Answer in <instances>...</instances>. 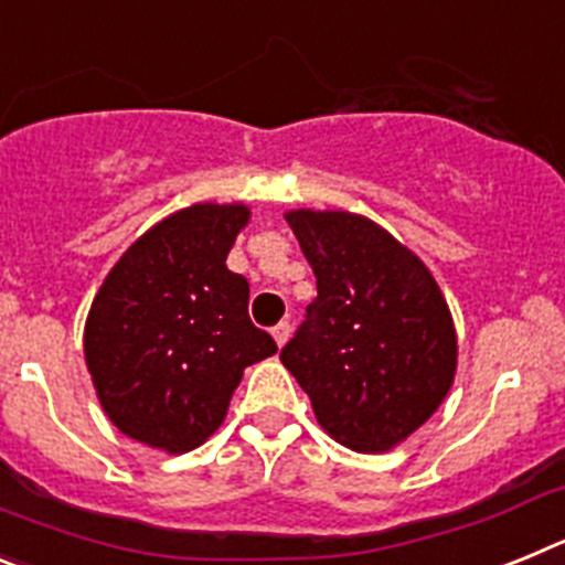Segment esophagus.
<instances>
[{
  "instance_id": "1",
  "label": "esophagus",
  "mask_w": 565,
  "mask_h": 565,
  "mask_svg": "<svg viewBox=\"0 0 565 565\" xmlns=\"http://www.w3.org/2000/svg\"><path fill=\"white\" fill-rule=\"evenodd\" d=\"M271 337H274V342L282 348V344L288 342V337H291V326H288V322H279V326L271 328Z\"/></svg>"
}]
</instances>
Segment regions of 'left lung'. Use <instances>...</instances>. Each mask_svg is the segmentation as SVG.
<instances>
[{"label":"left lung","mask_w":565,"mask_h":565,"mask_svg":"<svg viewBox=\"0 0 565 565\" xmlns=\"http://www.w3.org/2000/svg\"><path fill=\"white\" fill-rule=\"evenodd\" d=\"M317 277L279 359L322 430L356 452L393 450L450 393L458 342L450 308L422 259L362 214H286Z\"/></svg>","instance_id":"1"}]
</instances>
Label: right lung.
<instances>
[{"instance_id": "1", "label": "right lung", "mask_w": 565, "mask_h": 565, "mask_svg": "<svg viewBox=\"0 0 565 565\" xmlns=\"http://www.w3.org/2000/svg\"><path fill=\"white\" fill-rule=\"evenodd\" d=\"M243 203H194L124 252L98 288L84 359L109 422L169 456L223 424L248 364L277 353L248 319V282L226 268Z\"/></svg>"}]
</instances>
